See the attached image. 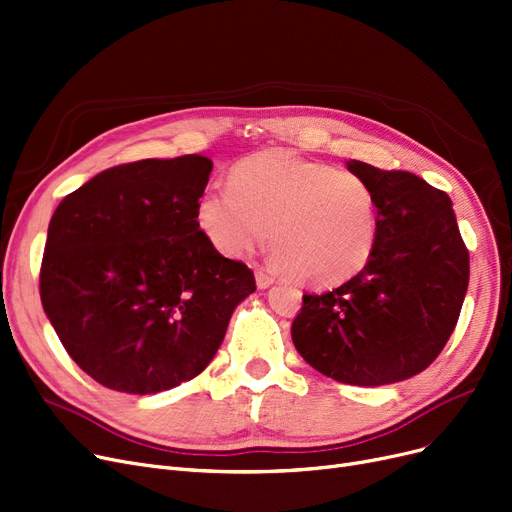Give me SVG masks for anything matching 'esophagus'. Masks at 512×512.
<instances>
[{
    "label": "esophagus",
    "instance_id": "esophagus-1",
    "mask_svg": "<svg viewBox=\"0 0 512 512\" xmlns=\"http://www.w3.org/2000/svg\"><path fill=\"white\" fill-rule=\"evenodd\" d=\"M255 282H257L259 288H268V286L274 282V276L265 274L263 270H257V272H255Z\"/></svg>",
    "mask_w": 512,
    "mask_h": 512
}]
</instances>
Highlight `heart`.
Here are the masks:
<instances>
[{
	"mask_svg": "<svg viewBox=\"0 0 512 512\" xmlns=\"http://www.w3.org/2000/svg\"><path fill=\"white\" fill-rule=\"evenodd\" d=\"M196 219L226 257L249 253L270 226L272 263L318 286L360 274L379 234V207L366 180L288 150L240 161L230 182L201 194Z\"/></svg>",
	"mask_w": 512,
	"mask_h": 512,
	"instance_id": "1",
	"label": "heart"
}]
</instances>
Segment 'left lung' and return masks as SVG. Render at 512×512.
<instances>
[{
  "label": "left lung",
  "instance_id": "1",
  "mask_svg": "<svg viewBox=\"0 0 512 512\" xmlns=\"http://www.w3.org/2000/svg\"><path fill=\"white\" fill-rule=\"evenodd\" d=\"M347 169L379 207L372 257L332 291L303 295L291 335L311 368L379 387L422 372L446 347L469 286V251L446 192L408 171L362 161Z\"/></svg>",
  "mask_w": 512,
  "mask_h": 512
}]
</instances>
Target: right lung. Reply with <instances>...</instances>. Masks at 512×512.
Returning a JSON list of instances; mask_svg holds the SVG:
<instances>
[{"mask_svg":"<svg viewBox=\"0 0 512 512\" xmlns=\"http://www.w3.org/2000/svg\"><path fill=\"white\" fill-rule=\"evenodd\" d=\"M211 159L110 167L56 207L39 295L75 364L108 389L150 395L201 374L255 291L196 219Z\"/></svg>","mask_w":512,"mask_h":512,"instance_id":"add662e5","label":"right lung"}]
</instances>
